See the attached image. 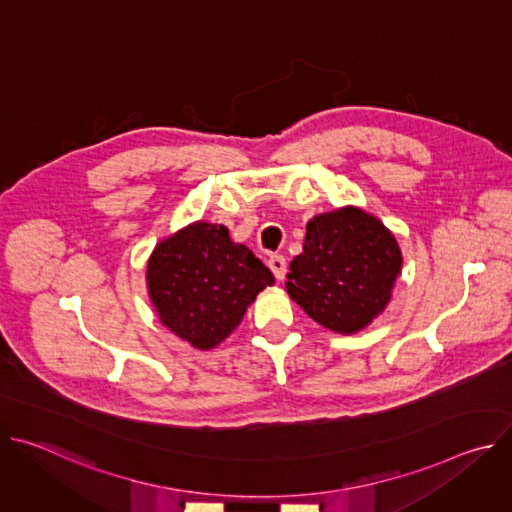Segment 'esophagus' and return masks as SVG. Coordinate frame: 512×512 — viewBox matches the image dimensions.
<instances>
[{
    "label": "esophagus",
    "instance_id": "esophagus-1",
    "mask_svg": "<svg viewBox=\"0 0 512 512\" xmlns=\"http://www.w3.org/2000/svg\"><path fill=\"white\" fill-rule=\"evenodd\" d=\"M267 265H269V269L273 271V275H275L279 281L285 277L287 263H285V257H283V255H271V257L267 259Z\"/></svg>",
    "mask_w": 512,
    "mask_h": 512
}]
</instances>
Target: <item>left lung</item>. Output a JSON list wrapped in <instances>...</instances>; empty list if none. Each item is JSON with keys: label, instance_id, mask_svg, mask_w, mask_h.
Masks as SVG:
<instances>
[{"label": "left lung", "instance_id": "8db88e82", "mask_svg": "<svg viewBox=\"0 0 512 512\" xmlns=\"http://www.w3.org/2000/svg\"><path fill=\"white\" fill-rule=\"evenodd\" d=\"M401 265L397 239L379 218L344 206L306 225L304 251L289 263L285 289L320 326L354 334L387 308Z\"/></svg>", "mask_w": 512, "mask_h": 512}]
</instances>
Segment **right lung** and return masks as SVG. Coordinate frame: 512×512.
Listing matches in <instances>:
<instances>
[{
    "label": "right lung",
    "instance_id": "1",
    "mask_svg": "<svg viewBox=\"0 0 512 512\" xmlns=\"http://www.w3.org/2000/svg\"><path fill=\"white\" fill-rule=\"evenodd\" d=\"M273 273L229 229L192 223L160 241L148 261V291L160 322L198 350L221 344Z\"/></svg>",
    "mask_w": 512,
    "mask_h": 512
}]
</instances>
